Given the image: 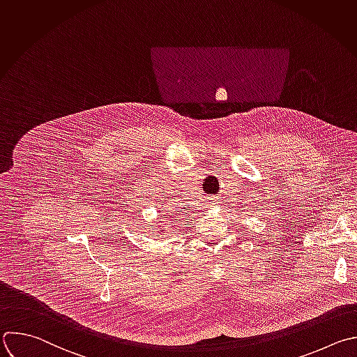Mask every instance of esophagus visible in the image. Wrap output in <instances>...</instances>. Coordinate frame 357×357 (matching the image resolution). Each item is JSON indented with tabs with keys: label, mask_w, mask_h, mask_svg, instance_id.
Returning <instances> with one entry per match:
<instances>
[{
	"label": "esophagus",
	"mask_w": 357,
	"mask_h": 357,
	"mask_svg": "<svg viewBox=\"0 0 357 357\" xmlns=\"http://www.w3.org/2000/svg\"><path fill=\"white\" fill-rule=\"evenodd\" d=\"M208 203H210V206H214V204H217L218 202H217V199H213V197H211V199L208 200Z\"/></svg>",
	"instance_id": "esophagus-1"
}]
</instances>
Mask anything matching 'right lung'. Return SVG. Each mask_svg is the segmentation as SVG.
Returning a JSON list of instances; mask_svg holds the SVG:
<instances>
[{
	"label": "right lung",
	"mask_w": 357,
	"mask_h": 357,
	"mask_svg": "<svg viewBox=\"0 0 357 357\" xmlns=\"http://www.w3.org/2000/svg\"><path fill=\"white\" fill-rule=\"evenodd\" d=\"M155 232H157V234H160V235H165V232H167V229H165V225H164V224L158 225V229H157Z\"/></svg>",
	"instance_id": "right-lung-1"
}]
</instances>
